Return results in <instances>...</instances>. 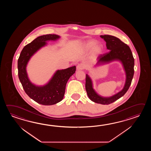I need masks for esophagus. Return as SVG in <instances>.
Here are the masks:
<instances>
[{"mask_svg":"<svg viewBox=\"0 0 151 151\" xmlns=\"http://www.w3.org/2000/svg\"><path fill=\"white\" fill-rule=\"evenodd\" d=\"M84 68V66L82 64H79L77 66V71H80V70H82Z\"/></svg>","mask_w":151,"mask_h":151,"instance_id":"34e87169","label":"esophagus"}]
</instances>
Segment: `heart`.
<instances>
[{
    "instance_id": "obj_1",
    "label": "heart",
    "mask_w": 151,
    "mask_h": 151,
    "mask_svg": "<svg viewBox=\"0 0 151 151\" xmlns=\"http://www.w3.org/2000/svg\"><path fill=\"white\" fill-rule=\"evenodd\" d=\"M96 43V42L93 40H87L86 42H83V48L85 51H89L91 48L92 49V55L93 56H98L101 54L103 52V46L99 44Z\"/></svg>"
}]
</instances>
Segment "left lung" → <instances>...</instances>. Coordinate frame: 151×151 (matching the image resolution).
Wrapping results in <instances>:
<instances>
[{"instance_id":"left-lung-1","label":"left lung","mask_w":151,"mask_h":151,"mask_svg":"<svg viewBox=\"0 0 151 151\" xmlns=\"http://www.w3.org/2000/svg\"><path fill=\"white\" fill-rule=\"evenodd\" d=\"M100 37L106 42V47L109 52L100 55L95 66L107 64L112 61H119L122 65L125 73V85L122 90L112 96H101L94 89L93 81L90 76L86 74L85 88L87 96L91 100L98 104L109 105L119 99L128 91L134 75V59L129 47L119 38L109 35H100Z\"/></svg>"}]
</instances>
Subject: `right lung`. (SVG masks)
Listing matches in <instances>:
<instances>
[{"instance_id":"add662e5","label":"right lung","mask_w":151,"mask_h":151,"mask_svg":"<svg viewBox=\"0 0 151 151\" xmlns=\"http://www.w3.org/2000/svg\"><path fill=\"white\" fill-rule=\"evenodd\" d=\"M60 38L57 35H46L37 37L26 45L18 60V77L25 93L35 102L43 105H52L61 101L70 78L76 71V66L55 71L51 78L44 85H37L29 79L26 68L32 56L47 45V42L56 41Z\"/></svg>"}]
</instances>
